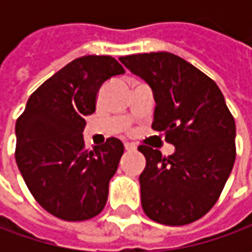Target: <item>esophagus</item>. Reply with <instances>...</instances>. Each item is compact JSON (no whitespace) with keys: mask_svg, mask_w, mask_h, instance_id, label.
I'll return each mask as SVG.
<instances>
[{"mask_svg":"<svg viewBox=\"0 0 252 252\" xmlns=\"http://www.w3.org/2000/svg\"><path fill=\"white\" fill-rule=\"evenodd\" d=\"M125 150H127V151L136 150V144H133V143H125Z\"/></svg>","mask_w":252,"mask_h":252,"instance_id":"1","label":"esophagus"}]
</instances>
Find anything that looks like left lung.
<instances>
[{"label":"left lung","instance_id":"left-lung-1","mask_svg":"<svg viewBox=\"0 0 252 252\" xmlns=\"http://www.w3.org/2000/svg\"><path fill=\"white\" fill-rule=\"evenodd\" d=\"M150 85L156 109L151 127L175 146L164 157L140 146L141 206L154 221L189 224L218 202L236 160V123L216 83L168 52L119 59Z\"/></svg>","mask_w":252,"mask_h":252}]
</instances>
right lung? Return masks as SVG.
Segmentation results:
<instances>
[{"label":"right lung","mask_w":252,"mask_h":252,"mask_svg":"<svg viewBox=\"0 0 252 252\" xmlns=\"http://www.w3.org/2000/svg\"><path fill=\"white\" fill-rule=\"evenodd\" d=\"M123 73L111 56L78 57L29 96L16 121L18 168L36 202L56 218L83 221L106 205L125 147L111 137L87 150L83 131L102 84Z\"/></svg>","instance_id":"obj_1"}]
</instances>
